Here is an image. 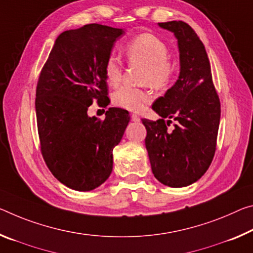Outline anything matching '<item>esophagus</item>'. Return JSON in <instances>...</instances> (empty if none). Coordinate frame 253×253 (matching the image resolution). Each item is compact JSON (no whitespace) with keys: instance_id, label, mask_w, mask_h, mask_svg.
<instances>
[{"instance_id":"obj_1","label":"esophagus","mask_w":253,"mask_h":253,"mask_svg":"<svg viewBox=\"0 0 253 253\" xmlns=\"http://www.w3.org/2000/svg\"><path fill=\"white\" fill-rule=\"evenodd\" d=\"M130 117H131V120H133V122H134V123H139V122H141V118H139L137 115H135V114H133V115H131V116H130Z\"/></svg>"}]
</instances>
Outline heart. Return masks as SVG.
Instances as JSON below:
<instances>
[{
	"instance_id": "b5f03b06",
	"label": "heart",
	"mask_w": 253,
	"mask_h": 253,
	"mask_svg": "<svg viewBox=\"0 0 253 253\" xmlns=\"http://www.w3.org/2000/svg\"><path fill=\"white\" fill-rule=\"evenodd\" d=\"M125 55L128 62L139 63L145 66L143 83L150 84L156 90H164L173 81L175 64L169 59L167 43L152 34H141L127 42ZM103 72L107 82L117 85L122 80L123 66L119 58L110 55L106 59ZM152 92L144 87L123 85L112 94V102L129 111H141L152 101Z\"/></svg>"
}]
</instances>
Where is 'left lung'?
I'll return each mask as SVG.
<instances>
[{"instance_id": "obj_1", "label": "left lung", "mask_w": 253, "mask_h": 253, "mask_svg": "<svg viewBox=\"0 0 253 253\" xmlns=\"http://www.w3.org/2000/svg\"><path fill=\"white\" fill-rule=\"evenodd\" d=\"M178 39L180 74L153 110L161 119H142L152 172L172 188L197 181L213 161L220 119V102L215 90L205 46L183 21L160 22ZM171 123L174 126L169 127Z\"/></svg>"}]
</instances>
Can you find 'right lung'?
I'll return each instance as SVG.
<instances>
[{
	"label": "right lung",
	"mask_w": 253,
	"mask_h": 253,
	"mask_svg": "<svg viewBox=\"0 0 253 253\" xmlns=\"http://www.w3.org/2000/svg\"><path fill=\"white\" fill-rule=\"evenodd\" d=\"M123 29L91 23L58 36L40 72L36 116L40 150L48 169L66 187L90 191L109 178L112 150L122 141L129 114L109 108L106 118L87 109L109 105L103 72Z\"/></svg>",
	"instance_id": "1"
}]
</instances>
